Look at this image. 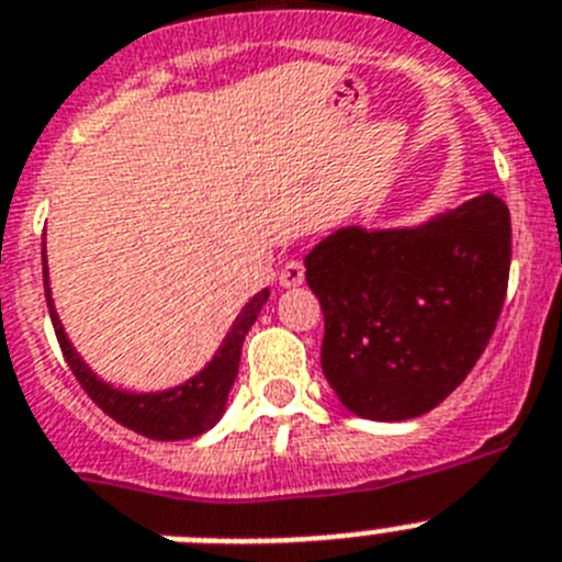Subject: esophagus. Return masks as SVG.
Returning <instances> with one entry per match:
<instances>
[{"label":"esophagus","instance_id":"1","mask_svg":"<svg viewBox=\"0 0 562 562\" xmlns=\"http://www.w3.org/2000/svg\"><path fill=\"white\" fill-rule=\"evenodd\" d=\"M278 284L281 286H301L304 284V265L297 258H290L284 270L278 272Z\"/></svg>","mask_w":562,"mask_h":562}]
</instances>
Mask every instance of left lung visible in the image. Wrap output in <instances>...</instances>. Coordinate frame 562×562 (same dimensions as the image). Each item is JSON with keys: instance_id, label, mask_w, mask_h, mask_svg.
Segmentation results:
<instances>
[{"instance_id": "left-lung-1", "label": "left lung", "mask_w": 562, "mask_h": 562, "mask_svg": "<svg viewBox=\"0 0 562 562\" xmlns=\"http://www.w3.org/2000/svg\"><path fill=\"white\" fill-rule=\"evenodd\" d=\"M513 261L509 207L481 193L414 231L342 227L310 256L321 366L351 414L402 422L459 389L493 337Z\"/></svg>"}]
</instances>
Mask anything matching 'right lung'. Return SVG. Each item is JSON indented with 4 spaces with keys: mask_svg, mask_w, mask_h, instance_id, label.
Segmentation results:
<instances>
[{
    "mask_svg": "<svg viewBox=\"0 0 562 562\" xmlns=\"http://www.w3.org/2000/svg\"><path fill=\"white\" fill-rule=\"evenodd\" d=\"M44 297H47V310L49 317H53V329H56L64 360H67L69 371L76 374V380L81 382V389L87 391L89 400L95 402L103 414L112 416L117 425L134 430V434L157 441H180L205 434L225 414L227 394H231L233 380L238 374L241 346H245L247 331L256 324L261 306L267 304L270 290L258 292L250 304L241 310L233 329L227 331L222 349L207 362L205 371H200L186 385H177V389L162 391V394H126V391H117L106 385V382H101L83 366L76 349L69 346L67 335L61 329V321H58L56 310H53V297H49L47 290V267H44Z\"/></svg>",
    "mask_w": 562,
    "mask_h": 562,
    "instance_id": "right-lung-1",
    "label": "right lung"
}]
</instances>
